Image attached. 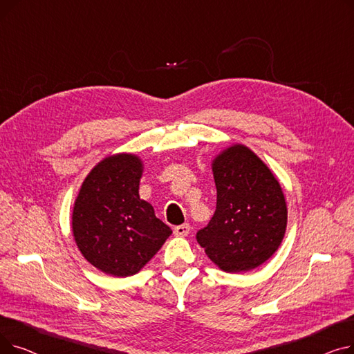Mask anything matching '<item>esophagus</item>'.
<instances>
[{
	"instance_id": "obj_1",
	"label": "esophagus",
	"mask_w": 354,
	"mask_h": 354,
	"mask_svg": "<svg viewBox=\"0 0 354 354\" xmlns=\"http://www.w3.org/2000/svg\"><path fill=\"white\" fill-rule=\"evenodd\" d=\"M189 224H182V225H178L174 228V232L176 236H187L189 234Z\"/></svg>"
}]
</instances>
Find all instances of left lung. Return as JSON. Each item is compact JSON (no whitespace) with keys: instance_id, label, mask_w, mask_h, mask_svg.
<instances>
[{"instance_id":"left-lung-1","label":"left lung","mask_w":354,"mask_h":354,"mask_svg":"<svg viewBox=\"0 0 354 354\" xmlns=\"http://www.w3.org/2000/svg\"><path fill=\"white\" fill-rule=\"evenodd\" d=\"M216 209L196 232L198 244L222 271L244 272L264 264L287 228V203L268 166L244 145L212 162Z\"/></svg>"}]
</instances>
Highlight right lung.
Listing matches in <instances>:
<instances>
[{
  "mask_svg": "<svg viewBox=\"0 0 354 354\" xmlns=\"http://www.w3.org/2000/svg\"><path fill=\"white\" fill-rule=\"evenodd\" d=\"M142 172L136 155L107 156L86 176L74 202V241L87 261L104 274L139 272L172 234L139 196Z\"/></svg>",
  "mask_w": 354,
  "mask_h": 354,
  "instance_id": "add662e5",
  "label": "right lung"
}]
</instances>
